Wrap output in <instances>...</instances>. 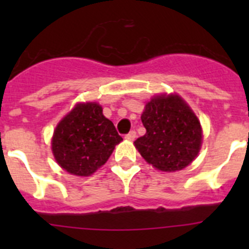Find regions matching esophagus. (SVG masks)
Returning a JSON list of instances; mask_svg holds the SVG:
<instances>
[{"label": "esophagus", "mask_w": 249, "mask_h": 249, "mask_svg": "<svg viewBox=\"0 0 249 249\" xmlns=\"http://www.w3.org/2000/svg\"><path fill=\"white\" fill-rule=\"evenodd\" d=\"M135 138H136V132L135 131H131L128 135L126 136L127 141H135Z\"/></svg>", "instance_id": "obj_1"}]
</instances>
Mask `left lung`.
Listing matches in <instances>:
<instances>
[{
	"label": "left lung",
	"instance_id": "8db88e82",
	"mask_svg": "<svg viewBox=\"0 0 249 249\" xmlns=\"http://www.w3.org/2000/svg\"><path fill=\"white\" fill-rule=\"evenodd\" d=\"M141 120L146 135L135 147L147 163L160 172H176L197 158L203 141L198 117L177 93H158L144 106Z\"/></svg>",
	"mask_w": 249,
	"mask_h": 249
}]
</instances>
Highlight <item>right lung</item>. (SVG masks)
Here are the masks:
<instances>
[{"label":"right lung","instance_id":"obj_1","mask_svg":"<svg viewBox=\"0 0 249 249\" xmlns=\"http://www.w3.org/2000/svg\"><path fill=\"white\" fill-rule=\"evenodd\" d=\"M97 102H78L57 123L51 149L57 164L70 175L89 177L108 160L122 142Z\"/></svg>","mask_w":249,"mask_h":249}]
</instances>
